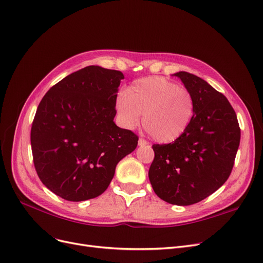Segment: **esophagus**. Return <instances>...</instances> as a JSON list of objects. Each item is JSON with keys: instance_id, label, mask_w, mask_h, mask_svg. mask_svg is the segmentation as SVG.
<instances>
[{"instance_id": "1", "label": "esophagus", "mask_w": 263, "mask_h": 263, "mask_svg": "<svg viewBox=\"0 0 263 263\" xmlns=\"http://www.w3.org/2000/svg\"><path fill=\"white\" fill-rule=\"evenodd\" d=\"M146 144H148V142H146L144 139H141V138H140V139L138 140V145H139V146H144V145H146Z\"/></svg>"}]
</instances>
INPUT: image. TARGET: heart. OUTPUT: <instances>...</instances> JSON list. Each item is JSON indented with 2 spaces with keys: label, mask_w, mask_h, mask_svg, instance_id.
Masks as SVG:
<instances>
[{
  "label": "heart",
  "mask_w": 263,
  "mask_h": 263,
  "mask_svg": "<svg viewBox=\"0 0 263 263\" xmlns=\"http://www.w3.org/2000/svg\"><path fill=\"white\" fill-rule=\"evenodd\" d=\"M119 119L126 128L140 122L160 143H170L185 134L194 117L195 102L190 90L163 77L134 81L115 101Z\"/></svg>",
  "instance_id": "b5f03b06"
}]
</instances>
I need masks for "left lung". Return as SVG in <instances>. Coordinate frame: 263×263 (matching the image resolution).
<instances>
[{"label":"left lung","mask_w":263,"mask_h":263,"mask_svg":"<svg viewBox=\"0 0 263 263\" xmlns=\"http://www.w3.org/2000/svg\"><path fill=\"white\" fill-rule=\"evenodd\" d=\"M179 78L195 102L190 127L179 139L153 144L149 179L163 201L187 206L203 201L221 186L232 172L240 140L234 109L221 92L189 72Z\"/></svg>","instance_id":"obj_1"}]
</instances>
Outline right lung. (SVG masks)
Segmentation results:
<instances>
[{
	"label": "right lung",
	"mask_w": 263,
	"mask_h": 263,
	"mask_svg": "<svg viewBox=\"0 0 263 263\" xmlns=\"http://www.w3.org/2000/svg\"><path fill=\"white\" fill-rule=\"evenodd\" d=\"M123 73L89 66L71 73L41 100L31 127L37 176L56 195L86 201L107 190L138 136L113 122Z\"/></svg>",
	"instance_id": "right-lung-1"
}]
</instances>
